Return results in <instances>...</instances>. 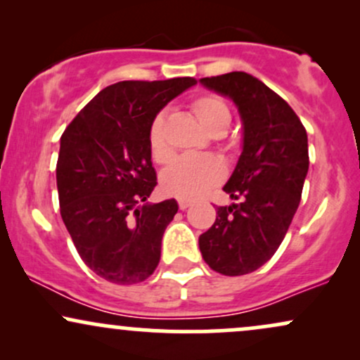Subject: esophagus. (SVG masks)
<instances>
[{"label":"esophagus","instance_id":"esophagus-1","mask_svg":"<svg viewBox=\"0 0 360 360\" xmlns=\"http://www.w3.org/2000/svg\"><path fill=\"white\" fill-rule=\"evenodd\" d=\"M177 203H179L181 210H186V208H189V206H191V201L183 200V198H179V200H177Z\"/></svg>","mask_w":360,"mask_h":360}]
</instances>
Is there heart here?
<instances>
[{"mask_svg":"<svg viewBox=\"0 0 360 360\" xmlns=\"http://www.w3.org/2000/svg\"><path fill=\"white\" fill-rule=\"evenodd\" d=\"M193 113L196 115L201 127L213 137L223 135L232 122L226 103L221 98L206 94L193 103ZM148 147L157 162H166L171 159L166 137H164V117L157 115L148 128ZM225 176V167L217 157L212 155H184L162 172L160 184L167 194L183 200H194L205 194L210 188L218 184Z\"/></svg>","mask_w":360,"mask_h":360,"instance_id":"heart-1","label":"heart"}]
</instances>
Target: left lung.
Listing matches in <instances>:
<instances>
[{
    "instance_id": "obj_1",
    "label": "left lung",
    "mask_w": 360,
    "mask_h": 360,
    "mask_svg": "<svg viewBox=\"0 0 360 360\" xmlns=\"http://www.w3.org/2000/svg\"><path fill=\"white\" fill-rule=\"evenodd\" d=\"M201 84L230 98L242 120V152L223 186L240 203L218 206L200 250L213 271L243 276L279 249L300 206L308 174V135L291 106L247 72L203 77Z\"/></svg>"
}]
</instances>
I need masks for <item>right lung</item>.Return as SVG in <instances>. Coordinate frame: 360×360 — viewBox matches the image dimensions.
<instances>
[{"mask_svg": "<svg viewBox=\"0 0 360 360\" xmlns=\"http://www.w3.org/2000/svg\"><path fill=\"white\" fill-rule=\"evenodd\" d=\"M196 84L193 77L122 81L101 89L60 137L57 191L65 229L91 271L137 284L155 271L177 201L148 203L157 186L152 120Z\"/></svg>", "mask_w": 360, "mask_h": 360, "instance_id": "obj_1", "label": "right lung"}]
</instances>
